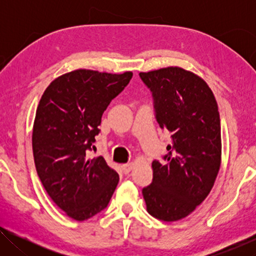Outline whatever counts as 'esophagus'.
<instances>
[{
  "label": "esophagus",
  "instance_id": "esophagus-1",
  "mask_svg": "<svg viewBox=\"0 0 256 256\" xmlns=\"http://www.w3.org/2000/svg\"><path fill=\"white\" fill-rule=\"evenodd\" d=\"M122 170L124 172V174H128L132 170V168H133V164L132 162H128V164H122Z\"/></svg>",
  "mask_w": 256,
  "mask_h": 256
}]
</instances>
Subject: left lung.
Here are the masks:
<instances>
[{"label": "left lung", "instance_id": "obj_1", "mask_svg": "<svg viewBox=\"0 0 256 256\" xmlns=\"http://www.w3.org/2000/svg\"><path fill=\"white\" fill-rule=\"evenodd\" d=\"M152 92L154 116L170 133L164 162H152V183L144 188L146 210L162 222H177L210 193L222 162L220 116L206 82L178 66L141 72Z\"/></svg>", "mask_w": 256, "mask_h": 256}]
</instances>
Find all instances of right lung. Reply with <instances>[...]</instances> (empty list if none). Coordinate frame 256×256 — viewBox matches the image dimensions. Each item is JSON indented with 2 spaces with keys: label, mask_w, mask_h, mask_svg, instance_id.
Masks as SVG:
<instances>
[{
  "label": "right lung",
  "mask_w": 256,
  "mask_h": 256,
  "mask_svg": "<svg viewBox=\"0 0 256 256\" xmlns=\"http://www.w3.org/2000/svg\"><path fill=\"white\" fill-rule=\"evenodd\" d=\"M76 70L47 86L36 110L32 151L37 174L52 200L70 218L84 222L102 211L120 177L102 156L88 158L102 112L132 79Z\"/></svg>",
  "instance_id": "obj_1"
}]
</instances>
